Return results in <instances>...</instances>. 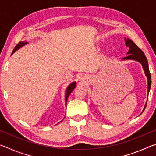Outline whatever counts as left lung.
I'll list each match as a JSON object with an SVG mask.
<instances>
[{
    "instance_id": "1",
    "label": "left lung",
    "mask_w": 156,
    "mask_h": 156,
    "mask_svg": "<svg viewBox=\"0 0 156 156\" xmlns=\"http://www.w3.org/2000/svg\"><path fill=\"white\" fill-rule=\"evenodd\" d=\"M125 44L126 47H129V51L127 52L128 56L126 57L123 58L122 59V60H134L136 61L139 62L142 65L143 69L144 71V73L146 75L147 78V83H148V94L151 89V73L149 72V65H148V61L146 56H145L143 51L139 48V47L136 45V44L133 43V41L129 38H125ZM147 106V102L145 104L144 108L142 112H144V110Z\"/></svg>"
}]
</instances>
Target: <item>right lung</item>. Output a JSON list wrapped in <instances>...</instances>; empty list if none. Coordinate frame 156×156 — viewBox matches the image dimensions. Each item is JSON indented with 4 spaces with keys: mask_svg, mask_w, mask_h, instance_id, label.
<instances>
[{
    "mask_svg": "<svg viewBox=\"0 0 156 156\" xmlns=\"http://www.w3.org/2000/svg\"><path fill=\"white\" fill-rule=\"evenodd\" d=\"M27 43H28L27 42H25V41L20 42V43H18V44H17V45L15 47L14 49L13 50L12 55L13 54H14V53L16 51L17 49H20L21 47L25 45V44H27ZM76 82H73L72 83H71V84H69V86L67 87V90H66V94H65V104H67V101L68 97H69V95H70V94L72 93V91L73 90V89H74V88L76 87Z\"/></svg>",
    "mask_w": 156,
    "mask_h": 156,
    "instance_id": "right-lung-1",
    "label": "right lung"
}]
</instances>
